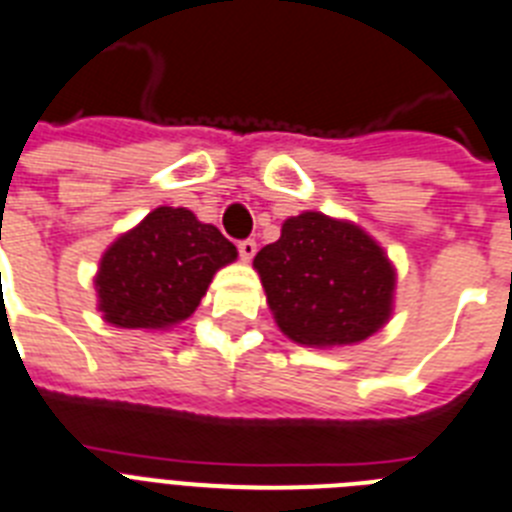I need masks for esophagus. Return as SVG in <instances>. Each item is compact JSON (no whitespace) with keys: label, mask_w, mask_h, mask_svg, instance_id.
I'll return each instance as SVG.
<instances>
[{"label":"esophagus","mask_w":512,"mask_h":512,"mask_svg":"<svg viewBox=\"0 0 512 512\" xmlns=\"http://www.w3.org/2000/svg\"><path fill=\"white\" fill-rule=\"evenodd\" d=\"M236 249H239V257H242L244 263H249L257 252V242L255 239H242V242L236 244Z\"/></svg>","instance_id":"34e87169"}]
</instances>
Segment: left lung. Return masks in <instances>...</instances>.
<instances>
[{
    "instance_id": "8db88e82",
    "label": "left lung",
    "mask_w": 512,
    "mask_h": 512,
    "mask_svg": "<svg viewBox=\"0 0 512 512\" xmlns=\"http://www.w3.org/2000/svg\"><path fill=\"white\" fill-rule=\"evenodd\" d=\"M255 268L278 328L302 346L364 341L393 309L395 273L380 244L322 213L289 218Z\"/></svg>"
}]
</instances>
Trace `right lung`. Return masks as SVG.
Here are the masks:
<instances>
[{
	"label": "right lung",
	"mask_w": 512,
	"mask_h": 512,
	"mask_svg": "<svg viewBox=\"0 0 512 512\" xmlns=\"http://www.w3.org/2000/svg\"><path fill=\"white\" fill-rule=\"evenodd\" d=\"M236 247L187 208H156L106 249L98 309L117 328H169L187 320Z\"/></svg>",
	"instance_id": "1"
}]
</instances>
